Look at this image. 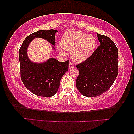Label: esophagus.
I'll return each instance as SVG.
<instances>
[{
    "mask_svg": "<svg viewBox=\"0 0 134 134\" xmlns=\"http://www.w3.org/2000/svg\"><path fill=\"white\" fill-rule=\"evenodd\" d=\"M74 67H75V65H74L73 63H69V69L74 68Z\"/></svg>",
    "mask_w": 134,
    "mask_h": 134,
    "instance_id": "1",
    "label": "esophagus"
}]
</instances>
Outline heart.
<instances>
[{"instance_id":"heart-1","label":"heart","mask_w":134,"mask_h":134,"mask_svg":"<svg viewBox=\"0 0 134 134\" xmlns=\"http://www.w3.org/2000/svg\"><path fill=\"white\" fill-rule=\"evenodd\" d=\"M96 45L97 40L94 36L79 31H71L63 35L58 49L60 52H64V49L71 50L73 60L76 62H82L93 54Z\"/></svg>"}]
</instances>
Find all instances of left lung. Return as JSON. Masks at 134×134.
<instances>
[{
    "label": "left lung",
    "instance_id": "left-lung-1",
    "mask_svg": "<svg viewBox=\"0 0 134 134\" xmlns=\"http://www.w3.org/2000/svg\"><path fill=\"white\" fill-rule=\"evenodd\" d=\"M100 45L84 62L76 65L78 91L86 97H96L110 88L118 74V50L108 37L97 33Z\"/></svg>",
    "mask_w": 134,
    "mask_h": 134
}]
</instances>
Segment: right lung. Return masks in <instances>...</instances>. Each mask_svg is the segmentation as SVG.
<instances>
[{
    "label": "right lung",
    "instance_id": "right-lung-1",
    "mask_svg": "<svg viewBox=\"0 0 134 134\" xmlns=\"http://www.w3.org/2000/svg\"><path fill=\"white\" fill-rule=\"evenodd\" d=\"M56 30H39L30 34L24 40L19 51L21 78L27 89L35 95L41 97L54 96L60 85V80L68 70L69 60L59 62L50 58L42 63L33 62L28 58V47L35 38H41L55 46Z\"/></svg>",
    "mask_w": 134,
    "mask_h": 134
}]
</instances>
